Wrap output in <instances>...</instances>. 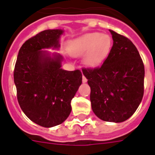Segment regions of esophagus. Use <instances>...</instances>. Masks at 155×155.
Here are the masks:
<instances>
[{
  "instance_id": "esophagus-1",
  "label": "esophagus",
  "mask_w": 155,
  "mask_h": 155,
  "mask_svg": "<svg viewBox=\"0 0 155 155\" xmlns=\"http://www.w3.org/2000/svg\"><path fill=\"white\" fill-rule=\"evenodd\" d=\"M82 81H83V83H86L87 82V79L83 75V77H82Z\"/></svg>"
}]
</instances>
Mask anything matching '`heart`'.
<instances>
[{"mask_svg": "<svg viewBox=\"0 0 155 155\" xmlns=\"http://www.w3.org/2000/svg\"><path fill=\"white\" fill-rule=\"evenodd\" d=\"M113 46L109 35L101 33H90L70 41L69 52L74 57H84L87 66L94 68L100 66L108 57Z\"/></svg>", "mask_w": 155, "mask_h": 155, "instance_id": "b5f03b06", "label": "heart"}]
</instances>
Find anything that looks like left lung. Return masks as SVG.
I'll return each instance as SVG.
<instances>
[{"label": "left lung", "instance_id": "left-lung-1", "mask_svg": "<svg viewBox=\"0 0 155 155\" xmlns=\"http://www.w3.org/2000/svg\"><path fill=\"white\" fill-rule=\"evenodd\" d=\"M113 44L100 67L83 69L90 87L93 112L98 118L122 122L134 114L144 95L145 67L138 50L126 37L109 29Z\"/></svg>", "mask_w": 155, "mask_h": 155}]
</instances>
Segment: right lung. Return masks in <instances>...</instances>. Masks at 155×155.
<instances>
[{
    "instance_id": "add662e5",
    "label": "right lung",
    "mask_w": 155,
    "mask_h": 155,
    "mask_svg": "<svg viewBox=\"0 0 155 155\" xmlns=\"http://www.w3.org/2000/svg\"><path fill=\"white\" fill-rule=\"evenodd\" d=\"M63 33V29H47L27 40L15 66L19 106L41 127H52L66 121L71 112V99L82 84L81 71L63 70L62 56L45 50L60 48Z\"/></svg>"
}]
</instances>
